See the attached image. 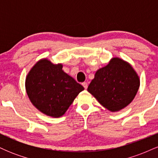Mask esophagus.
<instances>
[{
  "label": "esophagus",
  "instance_id": "1",
  "mask_svg": "<svg viewBox=\"0 0 158 158\" xmlns=\"http://www.w3.org/2000/svg\"><path fill=\"white\" fill-rule=\"evenodd\" d=\"M81 85H82V86L84 87L85 89H87V88H88V83L87 82H83Z\"/></svg>",
  "mask_w": 158,
  "mask_h": 158
}]
</instances>
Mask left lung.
Segmentation results:
<instances>
[{
  "mask_svg": "<svg viewBox=\"0 0 158 158\" xmlns=\"http://www.w3.org/2000/svg\"><path fill=\"white\" fill-rule=\"evenodd\" d=\"M139 80L132 67L119 58L99 69L90 83L88 91L103 107L110 111H118L134 99Z\"/></svg>",
  "mask_w": 158,
  "mask_h": 158,
  "instance_id": "1",
  "label": "left lung"
}]
</instances>
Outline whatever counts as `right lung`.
Returning <instances> with one entry per match:
<instances>
[{
	"label": "right lung",
	"mask_w": 158,
	"mask_h": 158,
	"mask_svg": "<svg viewBox=\"0 0 158 158\" xmlns=\"http://www.w3.org/2000/svg\"><path fill=\"white\" fill-rule=\"evenodd\" d=\"M26 90L31 102L40 111L59 117L84 88L63 71L62 65L43 59L27 75Z\"/></svg>",
	"instance_id": "obj_1"
}]
</instances>
